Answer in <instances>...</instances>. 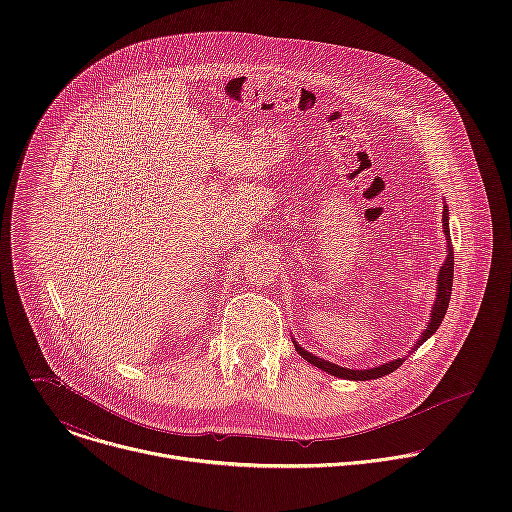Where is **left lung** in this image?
<instances>
[{"instance_id": "left-lung-1", "label": "left lung", "mask_w": 512, "mask_h": 512, "mask_svg": "<svg viewBox=\"0 0 512 512\" xmlns=\"http://www.w3.org/2000/svg\"><path fill=\"white\" fill-rule=\"evenodd\" d=\"M442 223H444V233H446V245H448V255H446V261L444 265L440 267V275H437V296H435V302H433V308H431V316H429V322H427V328L423 330L421 338L417 340V344L411 348V352L415 348H419L429 336H433L437 332V328H440L446 312H448V306H450V296H452V283H454V247H452V239H450V212H448V206L444 204V214H442ZM294 340V338H291ZM294 346L298 350V354L302 358H306L310 364H314V367L322 369L324 373H330L338 379H348V381H371V379H379V377H385V375H391L393 371H397L401 364L405 362V356L403 358H395V360H389V362H383L379 364V367H373V369H346V367H338V364L330 362V360H324L312 352H308L306 348H302L296 340H294Z\"/></svg>"}]
</instances>
